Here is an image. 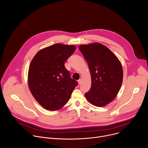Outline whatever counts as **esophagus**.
<instances>
[{"mask_svg": "<svg viewBox=\"0 0 148 148\" xmlns=\"http://www.w3.org/2000/svg\"><path fill=\"white\" fill-rule=\"evenodd\" d=\"M78 82L79 85H80V84H81V82H82V79H79L78 80Z\"/></svg>", "mask_w": 148, "mask_h": 148, "instance_id": "34e87169", "label": "esophagus"}]
</instances>
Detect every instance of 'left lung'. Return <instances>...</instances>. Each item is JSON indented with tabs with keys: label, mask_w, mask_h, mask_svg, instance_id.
I'll use <instances>...</instances> for the list:
<instances>
[{
	"label": "left lung",
	"mask_w": 148,
	"mask_h": 148,
	"mask_svg": "<svg viewBox=\"0 0 148 148\" xmlns=\"http://www.w3.org/2000/svg\"><path fill=\"white\" fill-rule=\"evenodd\" d=\"M78 48L87 61L91 75V87L85 96L95 106H105L115 98L121 88V63L108 48L100 43L80 45Z\"/></svg>",
	"instance_id": "1"
}]
</instances>
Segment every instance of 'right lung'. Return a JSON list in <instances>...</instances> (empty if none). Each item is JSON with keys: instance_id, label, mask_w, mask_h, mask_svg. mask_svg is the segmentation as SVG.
Masks as SVG:
<instances>
[{"instance_id": "obj_1", "label": "right lung", "mask_w": 148, "mask_h": 148, "mask_svg": "<svg viewBox=\"0 0 148 148\" xmlns=\"http://www.w3.org/2000/svg\"><path fill=\"white\" fill-rule=\"evenodd\" d=\"M75 49L73 45L55 44L39 51L30 63L29 89L36 100L47 110L61 108L78 85L64 66Z\"/></svg>"}]
</instances>
